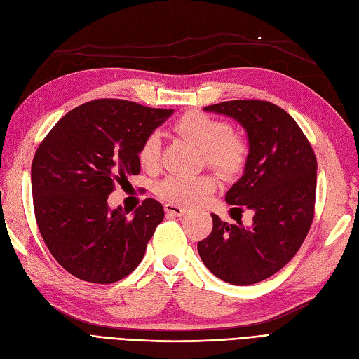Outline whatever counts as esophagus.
Segmentation results:
<instances>
[{
    "label": "esophagus",
    "mask_w": 359,
    "mask_h": 359,
    "mask_svg": "<svg viewBox=\"0 0 359 359\" xmlns=\"http://www.w3.org/2000/svg\"><path fill=\"white\" fill-rule=\"evenodd\" d=\"M165 211L170 215H177V217H181L184 214H187V210L186 208H181V206L178 205H173V203H166L165 205Z\"/></svg>",
    "instance_id": "34e87169"
}]
</instances>
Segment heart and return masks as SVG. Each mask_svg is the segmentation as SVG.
I'll return each mask as SVG.
<instances>
[{
	"label": "heart",
	"instance_id": "1",
	"mask_svg": "<svg viewBox=\"0 0 359 359\" xmlns=\"http://www.w3.org/2000/svg\"><path fill=\"white\" fill-rule=\"evenodd\" d=\"M178 132L202 149L203 161L223 177L240 173L248 156L247 140L231 132V126L223 119L208 114L191 111L177 123ZM161 139L158 132L149 133L140 144L137 158L145 170L157 169L160 163ZM215 189L211 175L180 177L169 175L156 186L161 199L177 205H194L202 202Z\"/></svg>",
	"mask_w": 359,
	"mask_h": 359
}]
</instances>
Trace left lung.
Segmentation results:
<instances>
[{
    "label": "left lung",
    "mask_w": 359,
    "mask_h": 359,
    "mask_svg": "<svg viewBox=\"0 0 359 359\" xmlns=\"http://www.w3.org/2000/svg\"><path fill=\"white\" fill-rule=\"evenodd\" d=\"M229 116L247 133L243 177L226 193L229 205L255 212L252 226L212 217L198 243L203 265L226 283H259L283 268L306 240L314 215L318 161L307 137L286 111L262 100H232L203 107ZM241 211V208H232Z\"/></svg>",
    "instance_id": "obj_1"
}]
</instances>
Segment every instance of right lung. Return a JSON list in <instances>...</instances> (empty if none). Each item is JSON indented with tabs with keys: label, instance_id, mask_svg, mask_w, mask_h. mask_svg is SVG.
<instances>
[{
	"label": "right lung",
	"instance_id": "1",
	"mask_svg": "<svg viewBox=\"0 0 359 359\" xmlns=\"http://www.w3.org/2000/svg\"><path fill=\"white\" fill-rule=\"evenodd\" d=\"M173 114L127 100L74 107L36 151L31 189L39 231L57 262L74 277L109 285L133 273L165 211L145 199L128 214L112 210L115 181L137 175L144 139Z\"/></svg>",
	"mask_w": 359,
	"mask_h": 359
}]
</instances>
